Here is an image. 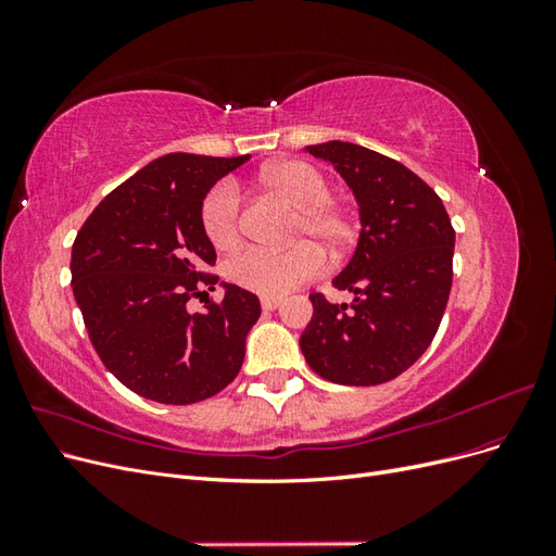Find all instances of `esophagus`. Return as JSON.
I'll use <instances>...</instances> for the list:
<instances>
[{
  "mask_svg": "<svg viewBox=\"0 0 556 556\" xmlns=\"http://www.w3.org/2000/svg\"><path fill=\"white\" fill-rule=\"evenodd\" d=\"M280 306V299H276V296H264L262 299V308L264 311H276Z\"/></svg>",
  "mask_w": 556,
  "mask_h": 556,
  "instance_id": "esophagus-1",
  "label": "esophagus"
}]
</instances>
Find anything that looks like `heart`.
Here are the masks:
<instances>
[{
    "mask_svg": "<svg viewBox=\"0 0 556 556\" xmlns=\"http://www.w3.org/2000/svg\"><path fill=\"white\" fill-rule=\"evenodd\" d=\"M260 185L296 208L292 220V248L280 252L245 250L227 264L231 282L260 296H282L301 282L323 271V245L339 257L357 239V220L348 206L331 197L327 176L304 160H282L268 164L260 174ZM201 227L217 250L241 243V194L237 185L215 182L201 201Z\"/></svg>",
    "mask_w": 556,
    "mask_h": 556,
    "instance_id": "heart-1",
    "label": "heart"
}]
</instances>
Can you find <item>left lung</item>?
<instances>
[{
    "label": "left lung",
    "instance_id": "obj_1",
    "mask_svg": "<svg viewBox=\"0 0 556 556\" xmlns=\"http://www.w3.org/2000/svg\"><path fill=\"white\" fill-rule=\"evenodd\" d=\"M336 166L359 204L362 233L331 304L311 294L313 319L299 345L313 371L336 384L390 382L425 355L452 288L454 229L441 197L401 162L357 143L306 146Z\"/></svg>",
    "mask_w": 556,
    "mask_h": 556
}]
</instances>
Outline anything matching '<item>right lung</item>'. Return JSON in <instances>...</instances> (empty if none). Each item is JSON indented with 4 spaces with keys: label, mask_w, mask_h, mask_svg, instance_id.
<instances>
[{
    "label": "right lung",
    "mask_w": 556,
    "mask_h": 556,
    "mask_svg": "<svg viewBox=\"0 0 556 556\" xmlns=\"http://www.w3.org/2000/svg\"><path fill=\"white\" fill-rule=\"evenodd\" d=\"M250 155L172 153L106 194L76 233L72 288L90 343L109 371L143 399L188 406L239 376L260 299L225 285L223 301L188 313L215 290V248L201 201Z\"/></svg>",
    "instance_id": "1"
}]
</instances>
